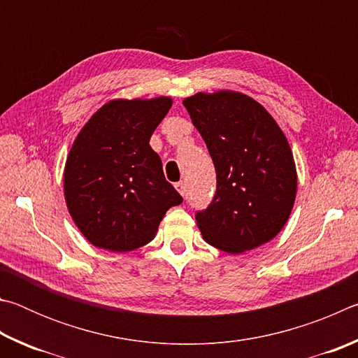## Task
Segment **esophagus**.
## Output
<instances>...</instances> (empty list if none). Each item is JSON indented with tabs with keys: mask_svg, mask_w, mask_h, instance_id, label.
I'll return each mask as SVG.
<instances>
[{
	"mask_svg": "<svg viewBox=\"0 0 358 358\" xmlns=\"http://www.w3.org/2000/svg\"><path fill=\"white\" fill-rule=\"evenodd\" d=\"M175 187H177V191L181 194V196H186V183L185 181H178L177 185H175Z\"/></svg>",
	"mask_w": 358,
	"mask_h": 358,
	"instance_id": "obj_1",
	"label": "esophagus"
}]
</instances>
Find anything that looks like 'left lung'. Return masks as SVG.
<instances>
[{
    "label": "left lung",
    "mask_w": 358,
    "mask_h": 358,
    "mask_svg": "<svg viewBox=\"0 0 358 358\" xmlns=\"http://www.w3.org/2000/svg\"><path fill=\"white\" fill-rule=\"evenodd\" d=\"M207 143L216 194L196 215L208 245L241 254L273 240L286 226L296 197V169L286 136L251 96L217 90L183 101Z\"/></svg>",
    "instance_id": "8db88e82"
}]
</instances>
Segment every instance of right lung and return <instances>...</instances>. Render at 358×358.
<instances>
[{
  "instance_id": "1",
  "label": "right lung",
  "mask_w": 358,
  "mask_h": 358,
  "mask_svg": "<svg viewBox=\"0 0 358 358\" xmlns=\"http://www.w3.org/2000/svg\"><path fill=\"white\" fill-rule=\"evenodd\" d=\"M171 107L169 96L112 99L77 134L64 166V199L93 246L110 252L145 246L166 211L183 202L150 147Z\"/></svg>"
}]
</instances>
